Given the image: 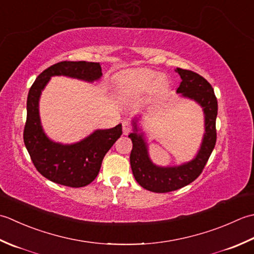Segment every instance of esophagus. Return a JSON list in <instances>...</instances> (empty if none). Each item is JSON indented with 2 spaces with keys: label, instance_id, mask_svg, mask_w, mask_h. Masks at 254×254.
<instances>
[{
  "label": "esophagus",
  "instance_id": "1",
  "mask_svg": "<svg viewBox=\"0 0 254 254\" xmlns=\"http://www.w3.org/2000/svg\"><path fill=\"white\" fill-rule=\"evenodd\" d=\"M131 131V125L128 122H124L123 123V132L124 134H128Z\"/></svg>",
  "mask_w": 254,
  "mask_h": 254
}]
</instances>
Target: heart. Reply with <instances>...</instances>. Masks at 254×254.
<instances>
[{"label":"heart","instance_id":"b5f03b06","mask_svg":"<svg viewBox=\"0 0 254 254\" xmlns=\"http://www.w3.org/2000/svg\"><path fill=\"white\" fill-rule=\"evenodd\" d=\"M158 76L157 72L149 69L129 70L118 76L117 90L124 95L140 94L152 87L154 83L157 86L162 85V80H157Z\"/></svg>","mask_w":254,"mask_h":254}]
</instances>
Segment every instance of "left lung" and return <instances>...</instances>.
Listing matches in <instances>:
<instances>
[{"label": "left lung", "instance_id": "8db88e82", "mask_svg": "<svg viewBox=\"0 0 254 254\" xmlns=\"http://www.w3.org/2000/svg\"><path fill=\"white\" fill-rule=\"evenodd\" d=\"M182 82L177 92L185 97L192 98L203 107L205 114V134L197 156L190 162L180 167L161 168L154 165L149 159L147 144L142 133L138 134L136 122H133L134 132L129 134L132 141L130 165L139 185L154 193H168L182 189L192 183L203 172L217 140L216 117L218 103L213 86L203 76L194 71L177 68Z\"/></svg>", "mask_w": 254, "mask_h": 254}]
</instances>
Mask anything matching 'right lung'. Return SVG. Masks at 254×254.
Listing matches in <instances>:
<instances>
[{"instance_id": "add662e5", "label": "right lung", "mask_w": 254, "mask_h": 254, "mask_svg": "<svg viewBox=\"0 0 254 254\" xmlns=\"http://www.w3.org/2000/svg\"><path fill=\"white\" fill-rule=\"evenodd\" d=\"M54 75H68L92 82L102 76V68L98 62H58L37 76L27 97V117L23 136L35 168L51 182L70 188H83L97 177L103 158L123 133L122 125L96 130L74 144L51 141L40 125L38 102L41 91Z\"/></svg>"}]
</instances>
